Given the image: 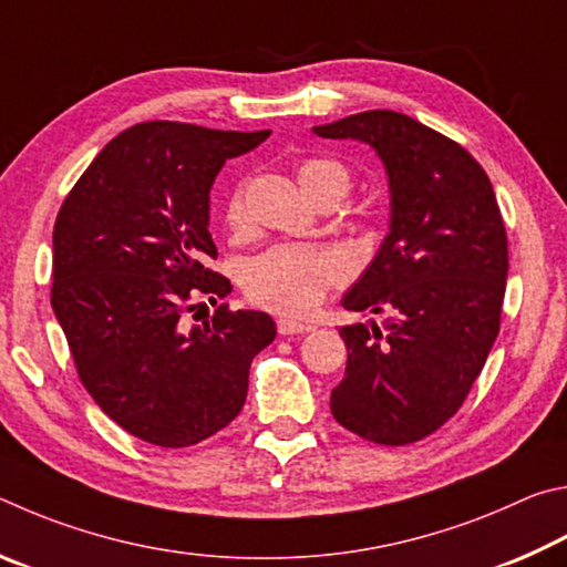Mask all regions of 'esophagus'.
<instances>
[{"label":"esophagus","mask_w":567,"mask_h":567,"mask_svg":"<svg viewBox=\"0 0 567 567\" xmlns=\"http://www.w3.org/2000/svg\"><path fill=\"white\" fill-rule=\"evenodd\" d=\"M276 329H278V333H281V336H293V333L311 331V326L296 321V319H289V316H281V319L276 321Z\"/></svg>","instance_id":"obj_1"}]
</instances>
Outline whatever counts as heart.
Here are the masks:
<instances>
[{
	"instance_id": "b5f03b06",
	"label": "heart",
	"mask_w": 567,
	"mask_h": 567,
	"mask_svg": "<svg viewBox=\"0 0 567 567\" xmlns=\"http://www.w3.org/2000/svg\"><path fill=\"white\" fill-rule=\"evenodd\" d=\"M299 184L311 202L323 196L341 198L349 194L351 176L331 158H309L299 166ZM224 218L231 228L246 221L244 192L234 188L226 198ZM346 274L341 256L326 246L276 244L266 248L244 268V289L248 299L278 313L301 316L323 301L326 291Z\"/></svg>"
}]
</instances>
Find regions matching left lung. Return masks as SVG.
<instances>
[{"label": "left lung", "instance_id": "obj_1", "mask_svg": "<svg viewBox=\"0 0 567 567\" xmlns=\"http://www.w3.org/2000/svg\"><path fill=\"white\" fill-rule=\"evenodd\" d=\"M369 144L389 176L391 216L379 254L343 309L391 313L341 326L349 349L331 413L381 445L415 443L461 409L501 331L508 238L483 166L415 118L373 109L313 126Z\"/></svg>", "mask_w": 567, "mask_h": 567}]
</instances>
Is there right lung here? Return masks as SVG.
<instances>
[{"label": "right lung", "mask_w": 567, "mask_h": 567, "mask_svg": "<svg viewBox=\"0 0 567 567\" xmlns=\"http://www.w3.org/2000/svg\"><path fill=\"white\" fill-rule=\"evenodd\" d=\"M266 132L144 122L114 136L59 208L52 309L84 389L136 439L186 449L244 409L248 369L276 339L264 311H228L186 331L198 293L231 284L206 268L212 186L226 158Z\"/></svg>", "instance_id": "right-lung-1"}]
</instances>
